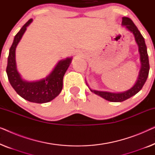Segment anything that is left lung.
<instances>
[{
  "label": "left lung",
  "instance_id": "obj_1",
  "mask_svg": "<svg viewBox=\"0 0 155 155\" xmlns=\"http://www.w3.org/2000/svg\"><path fill=\"white\" fill-rule=\"evenodd\" d=\"M122 26H125L126 28L130 31L133 34L135 37V40L136 44L138 46V51L140 54V60L141 68L140 70L138 78L136 80L134 85L129 90L125 91L123 92H104V91H97L91 90L89 87L87 83V85L90 88L91 92L96 94L101 97H102L106 100H108L112 102H121L126 99L130 98L131 97L134 96L137 92H140L144 84H145L146 80L147 79L148 74L150 71V64H149V58H148V54L147 51V46H146L145 39L142 35L138 29L135 26L134 23L130 18L124 17L122 18Z\"/></svg>",
  "mask_w": 155,
  "mask_h": 155
}]
</instances>
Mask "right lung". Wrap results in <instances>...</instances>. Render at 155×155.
<instances>
[{
  "label": "right lung",
  "mask_w": 155,
  "mask_h": 155,
  "mask_svg": "<svg viewBox=\"0 0 155 155\" xmlns=\"http://www.w3.org/2000/svg\"><path fill=\"white\" fill-rule=\"evenodd\" d=\"M32 21V19L27 21L15 36L9 51L6 73L11 86L21 97L31 102L46 103L56 98L62 90L63 76L71 63L72 57L58 61L49 75L43 79L32 82L23 79L17 69L15 50L27 27Z\"/></svg>",
  "instance_id": "right-lung-1"
}]
</instances>
